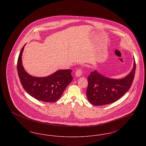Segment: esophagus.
I'll return each mask as SVG.
<instances>
[{
    "instance_id": "esophagus-1",
    "label": "esophagus",
    "mask_w": 146,
    "mask_h": 146,
    "mask_svg": "<svg viewBox=\"0 0 146 146\" xmlns=\"http://www.w3.org/2000/svg\"><path fill=\"white\" fill-rule=\"evenodd\" d=\"M82 74V70L79 69V70H76V77H80L81 76Z\"/></svg>"
}]
</instances>
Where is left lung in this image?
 Segmentation results:
<instances>
[{"mask_svg": "<svg viewBox=\"0 0 146 146\" xmlns=\"http://www.w3.org/2000/svg\"><path fill=\"white\" fill-rule=\"evenodd\" d=\"M133 66L126 76L121 79H113L104 76L97 70L91 72L88 76L86 95L89 101L95 106L112 104L125 95L132 85L136 70Z\"/></svg>", "mask_w": 146, "mask_h": 146, "instance_id": "obj_1", "label": "left lung"}]
</instances>
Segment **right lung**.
<instances>
[{
  "mask_svg": "<svg viewBox=\"0 0 146 146\" xmlns=\"http://www.w3.org/2000/svg\"><path fill=\"white\" fill-rule=\"evenodd\" d=\"M23 46L17 61V72L23 89L31 96L46 102L58 100L73 79L71 70H60L49 76L36 77L29 74L22 66Z\"/></svg>",
  "mask_w": 146,
  "mask_h": 146,
  "instance_id": "add662e5",
  "label": "right lung"
}]
</instances>
